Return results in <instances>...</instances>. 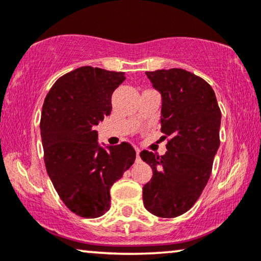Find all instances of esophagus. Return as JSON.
I'll use <instances>...</instances> for the list:
<instances>
[{
  "label": "esophagus",
  "mask_w": 261,
  "mask_h": 261,
  "mask_svg": "<svg viewBox=\"0 0 261 261\" xmlns=\"http://www.w3.org/2000/svg\"><path fill=\"white\" fill-rule=\"evenodd\" d=\"M135 151H137V161H140V150L138 147H135Z\"/></svg>",
  "instance_id": "1"
}]
</instances>
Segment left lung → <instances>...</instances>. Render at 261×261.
Instances as JSON below:
<instances>
[{
  "instance_id": "8db88e82",
  "label": "left lung",
  "mask_w": 261,
  "mask_h": 261,
  "mask_svg": "<svg viewBox=\"0 0 261 261\" xmlns=\"http://www.w3.org/2000/svg\"><path fill=\"white\" fill-rule=\"evenodd\" d=\"M162 94V138L167 153L144 150L141 160L153 171L144 186L145 208L162 218L184 215L207 184L219 147V109L215 91L202 77L181 68L146 72Z\"/></svg>"
}]
</instances>
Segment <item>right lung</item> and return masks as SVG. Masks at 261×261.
<instances>
[{
    "mask_svg": "<svg viewBox=\"0 0 261 261\" xmlns=\"http://www.w3.org/2000/svg\"><path fill=\"white\" fill-rule=\"evenodd\" d=\"M123 72L91 66L64 74L44 100L40 135L46 171L61 200L84 218L110 208V187L135 161L130 144L99 146L98 122L111 113V96Z\"/></svg>",
    "mask_w": 261,
    "mask_h": 261,
    "instance_id": "add662e5",
    "label": "right lung"
}]
</instances>
